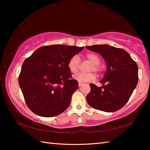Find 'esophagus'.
<instances>
[{
  "mask_svg": "<svg viewBox=\"0 0 150 150\" xmlns=\"http://www.w3.org/2000/svg\"><path fill=\"white\" fill-rule=\"evenodd\" d=\"M83 85V83H79V87H81V86H82Z\"/></svg>",
  "mask_w": 150,
  "mask_h": 150,
  "instance_id": "1",
  "label": "esophagus"
}]
</instances>
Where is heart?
<instances>
[{
	"label": "heart",
	"instance_id": "obj_1",
	"mask_svg": "<svg viewBox=\"0 0 150 150\" xmlns=\"http://www.w3.org/2000/svg\"><path fill=\"white\" fill-rule=\"evenodd\" d=\"M87 59L92 63L93 66L91 68V71H94L96 73L100 72V69L98 65L100 64V58L95 54H87L86 55ZM80 59L78 55H74L69 59L68 62V68L69 71L73 73H76L79 70V66ZM73 78L75 80L80 83H85V82H91L95 79V75L93 73H78V74L73 76Z\"/></svg>",
	"mask_w": 150,
	"mask_h": 150
}]
</instances>
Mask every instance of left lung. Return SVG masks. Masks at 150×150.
Wrapping results in <instances>:
<instances>
[{
	"mask_svg": "<svg viewBox=\"0 0 150 150\" xmlns=\"http://www.w3.org/2000/svg\"><path fill=\"white\" fill-rule=\"evenodd\" d=\"M100 54L105 60L106 71L103 86L90 84L87 96L88 105L97 110L112 112L122 108L128 102L138 81V68L130 54L123 49L107 44L85 47Z\"/></svg>",
	"mask_w": 150,
	"mask_h": 150,
	"instance_id": "left-lung-1",
	"label": "left lung"
}]
</instances>
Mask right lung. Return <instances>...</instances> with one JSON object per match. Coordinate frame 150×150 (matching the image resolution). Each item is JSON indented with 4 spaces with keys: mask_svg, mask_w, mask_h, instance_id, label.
<instances>
[{
    "mask_svg": "<svg viewBox=\"0 0 150 150\" xmlns=\"http://www.w3.org/2000/svg\"><path fill=\"white\" fill-rule=\"evenodd\" d=\"M84 47L52 45L38 48L22 66L18 82L27 106L35 115L53 117L62 113L79 87L68 62Z\"/></svg>",
    "mask_w": 150,
    "mask_h": 150,
    "instance_id": "obj_1",
    "label": "right lung"
}]
</instances>
